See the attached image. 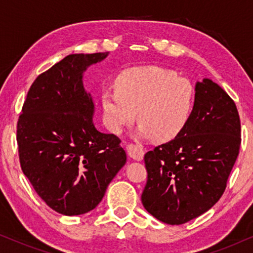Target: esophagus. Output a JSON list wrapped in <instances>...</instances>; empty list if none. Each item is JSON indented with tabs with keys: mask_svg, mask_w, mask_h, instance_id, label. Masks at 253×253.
<instances>
[{
	"mask_svg": "<svg viewBox=\"0 0 253 253\" xmlns=\"http://www.w3.org/2000/svg\"><path fill=\"white\" fill-rule=\"evenodd\" d=\"M126 152L131 158L134 159L137 161H141L144 158V150L139 145L134 144H127L126 145Z\"/></svg>",
	"mask_w": 253,
	"mask_h": 253,
	"instance_id": "esophagus-1",
	"label": "esophagus"
}]
</instances>
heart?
I'll use <instances>...</instances> for the list:
<instances>
[{
    "mask_svg": "<svg viewBox=\"0 0 253 253\" xmlns=\"http://www.w3.org/2000/svg\"><path fill=\"white\" fill-rule=\"evenodd\" d=\"M116 88L103 89L101 102L106 126L121 133L138 113L143 137L167 141L184 129L196 99L188 78L160 67H134L121 72Z\"/></svg>",
    "mask_w": 253,
    "mask_h": 253,
    "instance_id": "1",
    "label": "heart"
}]
</instances>
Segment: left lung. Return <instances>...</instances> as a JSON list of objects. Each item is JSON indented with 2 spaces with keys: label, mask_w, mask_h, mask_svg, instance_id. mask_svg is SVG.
<instances>
[{
  "label": "left lung",
  "mask_w": 253,
  "mask_h": 253,
  "mask_svg": "<svg viewBox=\"0 0 253 253\" xmlns=\"http://www.w3.org/2000/svg\"><path fill=\"white\" fill-rule=\"evenodd\" d=\"M240 146L234 100L211 79L198 82L184 129L145 154V210L168 224H183L207 212L226 190Z\"/></svg>",
  "instance_id": "obj_1"
}]
</instances>
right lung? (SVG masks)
Wrapping results in <instances>:
<instances>
[{"mask_svg": "<svg viewBox=\"0 0 253 253\" xmlns=\"http://www.w3.org/2000/svg\"><path fill=\"white\" fill-rule=\"evenodd\" d=\"M107 55H68L38 76L17 122L24 175L40 198L64 215L95 209L126 162L120 138L94 126V105L83 84L86 69Z\"/></svg>", "mask_w": 253, "mask_h": 253, "instance_id": "1", "label": "right lung"}]
</instances>
